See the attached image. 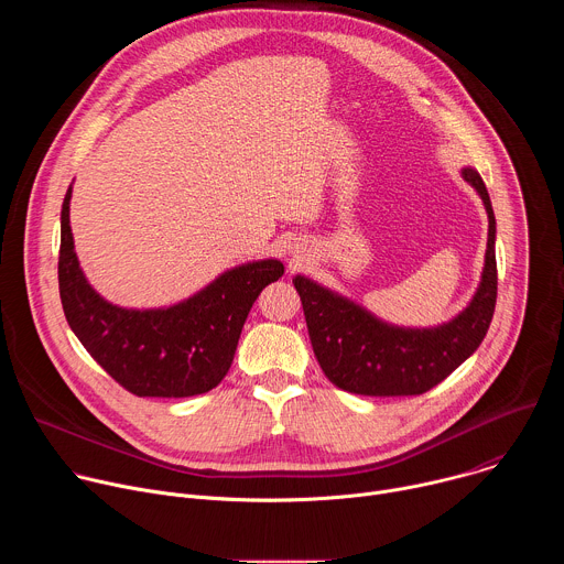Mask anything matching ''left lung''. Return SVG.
Instances as JSON below:
<instances>
[{"label": "left lung", "mask_w": 564, "mask_h": 564, "mask_svg": "<svg viewBox=\"0 0 564 564\" xmlns=\"http://www.w3.org/2000/svg\"><path fill=\"white\" fill-rule=\"evenodd\" d=\"M462 178L485 203L489 240L481 281L470 303L448 324L435 328L390 326L359 303L307 276L292 279L303 303L314 357L337 388L368 397L422 394L444 381L487 337L498 296L496 214L479 174L464 167Z\"/></svg>", "instance_id": "obj_1"}]
</instances>
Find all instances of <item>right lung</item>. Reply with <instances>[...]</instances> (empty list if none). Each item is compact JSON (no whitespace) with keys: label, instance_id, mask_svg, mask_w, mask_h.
I'll list each match as a JSON object with an SVG mask.
<instances>
[{"label":"right lung","instance_id":"1","mask_svg":"<svg viewBox=\"0 0 564 564\" xmlns=\"http://www.w3.org/2000/svg\"><path fill=\"white\" fill-rule=\"evenodd\" d=\"M68 205L70 187L59 216L57 279L64 316L79 344L138 397H194L216 388L257 296L283 276V263L263 259L231 268L170 307H120L102 299L79 268Z\"/></svg>","mask_w":564,"mask_h":564}]
</instances>
